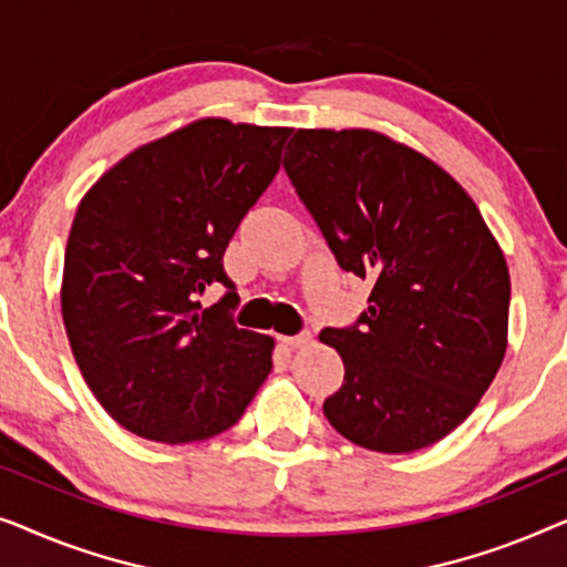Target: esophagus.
Here are the masks:
<instances>
[{
	"label": "esophagus",
	"instance_id": "esophagus-1",
	"mask_svg": "<svg viewBox=\"0 0 567 567\" xmlns=\"http://www.w3.org/2000/svg\"><path fill=\"white\" fill-rule=\"evenodd\" d=\"M309 340H312V336H309V332L305 330V332H299V336H284L281 343H284L286 348H291V351H297V348L309 346Z\"/></svg>",
	"mask_w": 567,
	"mask_h": 567
}]
</instances>
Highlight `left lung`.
I'll list each match as a JSON object with an SVG mask.
<instances>
[{
	"label": "left lung",
	"mask_w": 567,
	"mask_h": 567,
	"mask_svg": "<svg viewBox=\"0 0 567 567\" xmlns=\"http://www.w3.org/2000/svg\"><path fill=\"white\" fill-rule=\"evenodd\" d=\"M284 169L369 309L322 343L346 377L324 400L371 452L436 444L472 413L506 353L511 278L475 200L452 175L374 131H297Z\"/></svg>",
	"instance_id": "8db88e82"
}]
</instances>
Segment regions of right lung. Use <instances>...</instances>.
<instances>
[{
	"mask_svg": "<svg viewBox=\"0 0 567 567\" xmlns=\"http://www.w3.org/2000/svg\"><path fill=\"white\" fill-rule=\"evenodd\" d=\"M291 128L206 118L100 177L69 231L61 315L84 382L136 436L227 431L274 369V338L237 328L224 250L281 167ZM221 282L204 310L197 297Z\"/></svg>",
	"mask_w": 567,
	"mask_h": 567,
	"instance_id": "right-lung-1",
	"label": "right lung"
}]
</instances>
